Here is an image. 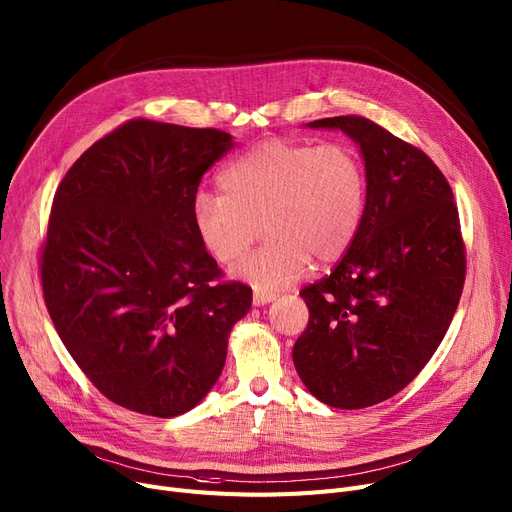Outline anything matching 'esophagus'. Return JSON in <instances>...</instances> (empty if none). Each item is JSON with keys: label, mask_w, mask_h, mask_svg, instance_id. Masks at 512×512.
<instances>
[{"label": "esophagus", "mask_w": 512, "mask_h": 512, "mask_svg": "<svg viewBox=\"0 0 512 512\" xmlns=\"http://www.w3.org/2000/svg\"><path fill=\"white\" fill-rule=\"evenodd\" d=\"M277 297V293H273V291H254V297H252V302H254V306H264V304H270L273 302V299Z\"/></svg>", "instance_id": "1"}]
</instances>
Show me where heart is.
<instances>
[{"label":"heart","instance_id":"1","mask_svg":"<svg viewBox=\"0 0 512 512\" xmlns=\"http://www.w3.org/2000/svg\"><path fill=\"white\" fill-rule=\"evenodd\" d=\"M219 188L221 194L194 196L196 233L217 262L233 264L264 227L266 242L235 268L256 287L295 281L312 258L318 264L341 260L368 206L366 165L345 142L260 140L225 165Z\"/></svg>","mask_w":512,"mask_h":512}]
</instances>
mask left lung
I'll list each match as a JSON object with an SVG mask.
<instances>
[{
	"mask_svg": "<svg viewBox=\"0 0 512 512\" xmlns=\"http://www.w3.org/2000/svg\"><path fill=\"white\" fill-rule=\"evenodd\" d=\"M310 128L351 136L366 161V217L330 275L299 295L310 310L293 345L310 393L337 409L395 397L442 343L465 283L459 210L434 161L362 115Z\"/></svg>",
	"mask_w": 512,
	"mask_h": 512,
	"instance_id": "obj_1",
	"label": "left lung"
}]
</instances>
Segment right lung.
Returning a JSON list of instances; mask_svg holds the SVG:
<instances>
[{"label":"right lung","instance_id":"obj_1","mask_svg":"<svg viewBox=\"0 0 512 512\" xmlns=\"http://www.w3.org/2000/svg\"><path fill=\"white\" fill-rule=\"evenodd\" d=\"M231 146L223 130L130 119L82 153L53 196L39 258L47 312L86 378L130 411L175 417L198 405L252 306L192 219L202 175Z\"/></svg>","mask_w":512,"mask_h":512}]
</instances>
